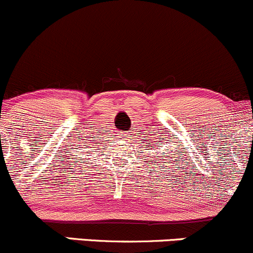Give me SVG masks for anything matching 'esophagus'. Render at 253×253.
<instances>
[{"label": "esophagus", "instance_id": "34e87169", "mask_svg": "<svg viewBox=\"0 0 253 253\" xmlns=\"http://www.w3.org/2000/svg\"><path fill=\"white\" fill-rule=\"evenodd\" d=\"M127 133L126 132H122V133H119V138H121V139H126L127 138Z\"/></svg>", "mask_w": 253, "mask_h": 253}]
</instances>
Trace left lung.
I'll return each instance as SVG.
<instances>
[{"instance_id":"8db88e82","label":"left lung","mask_w":253,"mask_h":253,"mask_svg":"<svg viewBox=\"0 0 253 253\" xmlns=\"http://www.w3.org/2000/svg\"><path fill=\"white\" fill-rule=\"evenodd\" d=\"M165 157H168V155H165Z\"/></svg>"}]
</instances>
